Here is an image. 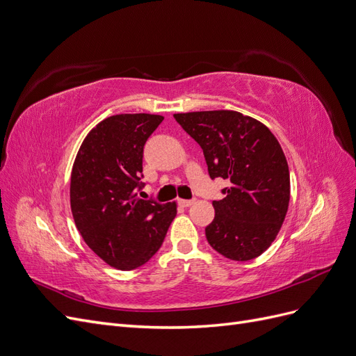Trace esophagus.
<instances>
[{
    "label": "esophagus",
    "instance_id": "obj_1",
    "mask_svg": "<svg viewBox=\"0 0 356 356\" xmlns=\"http://www.w3.org/2000/svg\"><path fill=\"white\" fill-rule=\"evenodd\" d=\"M178 203L181 204L182 208H190L191 204L195 203V200H186V199H179V200H178Z\"/></svg>",
    "mask_w": 356,
    "mask_h": 356
}]
</instances>
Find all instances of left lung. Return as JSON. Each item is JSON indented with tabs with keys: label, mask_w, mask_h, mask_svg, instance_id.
Masks as SVG:
<instances>
[{
	"label": "left lung",
	"mask_w": 356,
	"mask_h": 356,
	"mask_svg": "<svg viewBox=\"0 0 356 356\" xmlns=\"http://www.w3.org/2000/svg\"><path fill=\"white\" fill-rule=\"evenodd\" d=\"M202 147L211 178L230 181L213 200L204 229L215 251L234 261L261 255L281 230L289 204V169L281 144L266 124L239 111L174 114Z\"/></svg>",
	"instance_id": "obj_1"
}]
</instances>
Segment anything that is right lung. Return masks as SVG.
Returning <instances> with one entry per match:
<instances>
[{"label":"right lung","mask_w":356,"mask_h":356,"mask_svg":"<svg viewBox=\"0 0 356 356\" xmlns=\"http://www.w3.org/2000/svg\"><path fill=\"white\" fill-rule=\"evenodd\" d=\"M163 115L117 114L86 135L75 156L70 202L84 242L118 270L145 264L161 246L177 215V202L139 199L144 144Z\"/></svg>","instance_id":"1"}]
</instances>
